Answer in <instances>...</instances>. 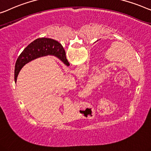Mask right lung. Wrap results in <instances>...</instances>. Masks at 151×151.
I'll list each match as a JSON object with an SVG mask.
<instances>
[{
	"mask_svg": "<svg viewBox=\"0 0 151 151\" xmlns=\"http://www.w3.org/2000/svg\"><path fill=\"white\" fill-rule=\"evenodd\" d=\"M47 55L55 56L65 65L69 66L65 50L60 43L50 38H39L30 43L17 58L15 67V81L16 82L19 71L27 63Z\"/></svg>",
	"mask_w": 151,
	"mask_h": 151,
	"instance_id": "right-lung-1",
	"label": "right lung"
}]
</instances>
